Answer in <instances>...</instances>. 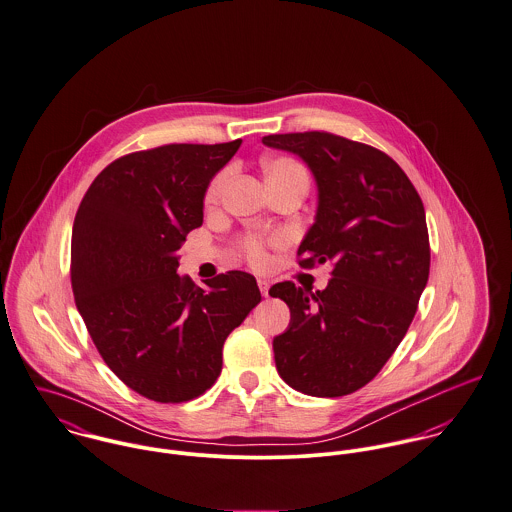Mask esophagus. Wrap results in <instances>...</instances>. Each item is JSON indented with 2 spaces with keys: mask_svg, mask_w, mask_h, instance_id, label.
I'll use <instances>...</instances> for the list:
<instances>
[{
  "mask_svg": "<svg viewBox=\"0 0 512 512\" xmlns=\"http://www.w3.org/2000/svg\"><path fill=\"white\" fill-rule=\"evenodd\" d=\"M257 284H259V288H261V294H263V296H269V281H267V279H259Z\"/></svg>",
  "mask_w": 512,
  "mask_h": 512,
  "instance_id": "obj_1",
  "label": "esophagus"
}]
</instances>
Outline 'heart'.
<instances>
[{
    "mask_svg": "<svg viewBox=\"0 0 512 512\" xmlns=\"http://www.w3.org/2000/svg\"><path fill=\"white\" fill-rule=\"evenodd\" d=\"M263 169H265V176H267V178H269V176H277V174H286V172L302 171V167H300L298 163H294L292 159H283V157H279V159H267L265 165H263ZM224 182H226V174H224V172L218 174V176L212 180V184H210V188H208V194H206L208 202H216V200L220 198L222 188H224ZM245 249H247V255H249L251 263L263 265V263L267 261L265 251L261 249V245H259L257 241L249 239V241L245 243Z\"/></svg>",
    "mask_w": 512,
    "mask_h": 512,
    "instance_id": "obj_1",
    "label": "heart"
}]
</instances>
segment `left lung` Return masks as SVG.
I'll return each instance as SVG.
<instances>
[{
  "mask_svg": "<svg viewBox=\"0 0 512 512\" xmlns=\"http://www.w3.org/2000/svg\"><path fill=\"white\" fill-rule=\"evenodd\" d=\"M263 145L302 159L316 182L300 267L334 265L324 290L271 286L290 308L273 340L277 371L298 393L343 397L383 369L416 314L430 273L424 206L397 163L369 145L320 131L267 135Z\"/></svg>",
  "mask_w": 512,
  "mask_h": 512,
  "instance_id": "1",
  "label": "left lung"
}]
</instances>
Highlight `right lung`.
<instances>
[{"label":"right lung","instance_id":"right-lung-1","mask_svg":"<svg viewBox=\"0 0 512 512\" xmlns=\"http://www.w3.org/2000/svg\"><path fill=\"white\" fill-rule=\"evenodd\" d=\"M239 145L125 155L96 176L74 218L76 308L108 367L157 402L206 393L229 332L261 302L249 273L229 271L202 288L176 271L178 249L204 222L206 190Z\"/></svg>","mask_w":512,"mask_h":512}]
</instances>
